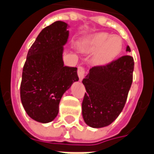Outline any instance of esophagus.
I'll return each instance as SVG.
<instances>
[{"mask_svg": "<svg viewBox=\"0 0 154 154\" xmlns=\"http://www.w3.org/2000/svg\"><path fill=\"white\" fill-rule=\"evenodd\" d=\"M77 74H78V77H79V80L82 81L85 77V69L82 67L79 66L77 68Z\"/></svg>", "mask_w": 154, "mask_h": 154, "instance_id": "34e87169", "label": "esophagus"}]
</instances>
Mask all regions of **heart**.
Segmentation results:
<instances>
[{
	"label": "heart",
	"mask_w": 154,
	"mask_h": 154,
	"mask_svg": "<svg viewBox=\"0 0 154 154\" xmlns=\"http://www.w3.org/2000/svg\"><path fill=\"white\" fill-rule=\"evenodd\" d=\"M81 51L84 53H94L92 63L100 67L112 62L119 55L122 49V42L120 37L111 36L105 32L93 34L83 40L80 44Z\"/></svg>",
	"instance_id": "obj_1"
}]
</instances>
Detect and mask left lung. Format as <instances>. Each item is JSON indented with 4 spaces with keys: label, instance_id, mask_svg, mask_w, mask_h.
I'll return each mask as SVG.
<instances>
[{
    "label": "left lung",
    "instance_id": "left-lung-1",
    "mask_svg": "<svg viewBox=\"0 0 154 154\" xmlns=\"http://www.w3.org/2000/svg\"><path fill=\"white\" fill-rule=\"evenodd\" d=\"M126 52H131L127 45ZM134 60L124 55L109 64L94 67L83 79L86 93L82 101L84 122L93 128L110 125L126 103L132 84Z\"/></svg>",
    "mask_w": 154,
    "mask_h": 154
}]
</instances>
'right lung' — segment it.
I'll return each mask as SVG.
<instances>
[{
  "label": "right lung",
  "instance_id": "add662e5",
  "mask_svg": "<svg viewBox=\"0 0 154 154\" xmlns=\"http://www.w3.org/2000/svg\"><path fill=\"white\" fill-rule=\"evenodd\" d=\"M68 23L56 21L39 33L28 51L23 68L20 97L32 119L48 123L59 113L63 94L79 80L77 68L63 64V46L68 42Z\"/></svg>",
  "mask_w": 154,
  "mask_h": 154
}]
</instances>
